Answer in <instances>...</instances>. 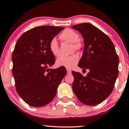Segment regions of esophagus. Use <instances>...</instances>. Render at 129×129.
<instances>
[{
  "instance_id": "34e87169",
  "label": "esophagus",
  "mask_w": 129,
  "mask_h": 129,
  "mask_svg": "<svg viewBox=\"0 0 129 129\" xmlns=\"http://www.w3.org/2000/svg\"><path fill=\"white\" fill-rule=\"evenodd\" d=\"M67 72L68 74H71V71L70 70H67Z\"/></svg>"
}]
</instances>
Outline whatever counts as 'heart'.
<instances>
[{"mask_svg":"<svg viewBox=\"0 0 129 129\" xmlns=\"http://www.w3.org/2000/svg\"><path fill=\"white\" fill-rule=\"evenodd\" d=\"M59 39L62 41L71 43V50L72 52L79 50L81 49L82 44L79 41V34L71 29H66L60 34ZM49 49L55 56L59 54V45L55 38H52L49 43ZM79 62V56L76 55L69 57H60L57 59L56 65L58 67H62L67 69H72Z\"/></svg>","mask_w":129,"mask_h":129,"instance_id":"obj_1","label":"heart"}]
</instances>
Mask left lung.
<instances>
[{
  "label": "left lung",
  "instance_id": "obj_1",
  "mask_svg": "<svg viewBox=\"0 0 129 129\" xmlns=\"http://www.w3.org/2000/svg\"><path fill=\"white\" fill-rule=\"evenodd\" d=\"M84 41L83 55L78 66L89 70L86 76L72 71V88L80 102L89 106L102 103L114 89L118 74L119 58L109 37L88 23L71 26Z\"/></svg>",
  "mask_w": 129,
  "mask_h": 129
}]
</instances>
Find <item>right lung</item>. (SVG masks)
<instances>
[{
	"instance_id": "obj_1",
	"label": "right lung",
	"mask_w": 129,
	"mask_h": 129,
	"mask_svg": "<svg viewBox=\"0 0 129 129\" xmlns=\"http://www.w3.org/2000/svg\"><path fill=\"white\" fill-rule=\"evenodd\" d=\"M62 27H35L21 35L12 53V75L18 94L26 103L41 107L53 100L67 74L65 67L48 69L55 62L49 49L50 40Z\"/></svg>"
}]
</instances>
